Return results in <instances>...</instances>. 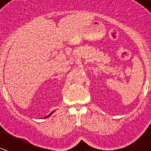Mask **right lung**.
Listing matches in <instances>:
<instances>
[{"instance_id": "right-lung-1", "label": "right lung", "mask_w": 151, "mask_h": 151, "mask_svg": "<svg viewBox=\"0 0 151 151\" xmlns=\"http://www.w3.org/2000/svg\"><path fill=\"white\" fill-rule=\"evenodd\" d=\"M54 113V112H52V113H50V114H49V115H48V116H46V117H45V118H47V117H48V116H50V115H51V114H52V113Z\"/></svg>"}]
</instances>
